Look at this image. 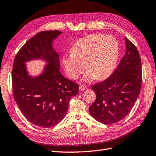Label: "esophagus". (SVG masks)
I'll return each instance as SVG.
<instances>
[{"mask_svg": "<svg viewBox=\"0 0 156 156\" xmlns=\"http://www.w3.org/2000/svg\"><path fill=\"white\" fill-rule=\"evenodd\" d=\"M87 88V87L85 85H80V86H79V90H85Z\"/></svg>", "mask_w": 156, "mask_h": 156, "instance_id": "1", "label": "esophagus"}]
</instances>
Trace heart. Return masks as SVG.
Instances as JSON below:
<instances>
[{
  "instance_id": "1",
  "label": "heart",
  "mask_w": 156,
  "mask_h": 156,
  "mask_svg": "<svg viewBox=\"0 0 156 156\" xmlns=\"http://www.w3.org/2000/svg\"><path fill=\"white\" fill-rule=\"evenodd\" d=\"M119 44L115 37L102 34H90L78 40L71 53L63 57L62 63L67 75L77 79L85 67V81L103 80L112 74L119 56Z\"/></svg>"
}]
</instances>
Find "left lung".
Returning <instances> with one entry per match:
<instances>
[{
	"mask_svg": "<svg viewBox=\"0 0 156 156\" xmlns=\"http://www.w3.org/2000/svg\"><path fill=\"white\" fill-rule=\"evenodd\" d=\"M126 40V51L116 69L107 79L91 87L96 99L89 111L98 122L112 124L126 117L140 94L142 71L141 58L137 48Z\"/></svg>",
	"mask_w": 156,
	"mask_h": 156,
	"instance_id": "obj_1",
	"label": "left lung"
}]
</instances>
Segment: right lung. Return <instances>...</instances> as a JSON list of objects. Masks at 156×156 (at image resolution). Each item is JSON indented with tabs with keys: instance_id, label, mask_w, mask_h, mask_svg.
<instances>
[{
	"instance_id": "add662e5",
	"label": "right lung",
	"mask_w": 156,
	"mask_h": 156,
	"mask_svg": "<svg viewBox=\"0 0 156 156\" xmlns=\"http://www.w3.org/2000/svg\"><path fill=\"white\" fill-rule=\"evenodd\" d=\"M62 32L42 31L28 40L15 57L12 71L14 100L20 111L37 126L51 128L65 117L70 98L77 95L79 85L59 71V55L53 49V40ZM41 58L48 64L39 77L31 78L24 62Z\"/></svg>"
}]
</instances>
